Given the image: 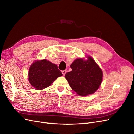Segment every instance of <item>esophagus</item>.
Here are the masks:
<instances>
[{"instance_id":"1","label":"esophagus","mask_w":134,"mask_h":134,"mask_svg":"<svg viewBox=\"0 0 134 134\" xmlns=\"http://www.w3.org/2000/svg\"><path fill=\"white\" fill-rule=\"evenodd\" d=\"M66 70H63V71H62V73H63V75L64 76L65 75V74H66Z\"/></svg>"}]
</instances>
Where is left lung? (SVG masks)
Returning <instances> with one entry per match:
<instances>
[{
	"label": "left lung",
	"mask_w": 134,
	"mask_h": 134,
	"mask_svg": "<svg viewBox=\"0 0 134 134\" xmlns=\"http://www.w3.org/2000/svg\"><path fill=\"white\" fill-rule=\"evenodd\" d=\"M72 70L66 72L65 78L72 90L80 96L93 94L102 83L103 72L91 56L78 58L70 65Z\"/></svg>",
	"instance_id": "left-lung-1"
}]
</instances>
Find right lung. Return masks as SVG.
Returning <instances> with one entry per match:
<instances>
[{"label": "right lung", "mask_w": 134, "mask_h": 134, "mask_svg": "<svg viewBox=\"0 0 134 134\" xmlns=\"http://www.w3.org/2000/svg\"><path fill=\"white\" fill-rule=\"evenodd\" d=\"M63 74L56 64L46 59L37 60L29 68L28 79L31 86L37 90L49 87Z\"/></svg>", "instance_id": "add662e5"}]
</instances>
